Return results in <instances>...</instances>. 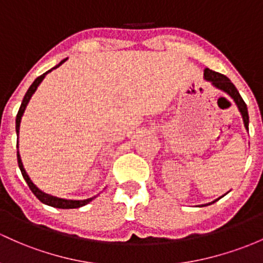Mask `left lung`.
Returning a JSON list of instances; mask_svg holds the SVG:
<instances>
[{"instance_id": "8db88e82", "label": "left lung", "mask_w": 263, "mask_h": 263, "mask_svg": "<svg viewBox=\"0 0 263 263\" xmlns=\"http://www.w3.org/2000/svg\"><path fill=\"white\" fill-rule=\"evenodd\" d=\"M204 79H205V80L211 81V83L213 84V85L216 86V87H218L219 90H223V91H224V92H227V94L233 99L234 103H236L237 106H238L239 111H241L242 118H243V123H245L246 129H248L247 105H246L243 99H242L241 95H239L238 90L236 89V86H234L233 84L231 83L230 79H228L227 76L219 74V72H216V71H213V70H210V69H205L204 70ZM219 198H221V197H219ZM218 199H216V200H218ZM216 200H213V202L208 203V204H212V203H214V202H216ZM208 204H205V205H208Z\"/></svg>"}]
</instances>
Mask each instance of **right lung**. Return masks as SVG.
<instances>
[{
  "label": "right lung",
  "mask_w": 263,
  "mask_h": 263,
  "mask_svg": "<svg viewBox=\"0 0 263 263\" xmlns=\"http://www.w3.org/2000/svg\"><path fill=\"white\" fill-rule=\"evenodd\" d=\"M67 59H65V60L61 61L60 64L56 65L55 67H52V69H56V67L60 66L61 64H64L65 61H66ZM51 69V70H52ZM51 70H49V71H46L45 74H42L39 76L37 79H36L35 81L32 83V85L29 87V90H27V92L25 94L24 97V100H22L21 103V106H20L18 109V112H17V117H16V133H17L18 135V130H20V123H21V118H22V114H24L25 109H26L27 104H29L31 97L33 95V92L36 91V89H37V86L40 85V83L42 80H44V78L46 76V74H49ZM18 143V142H17ZM17 148H18V144H17ZM17 163H18V166H20V171H21L22 173V177H24V179L26 180L27 185H29V188L31 189V192H32L33 194H35L36 197H37L39 199L41 200L42 203H45V204L47 205H51V207H55V208H63V210H70V208H79V207H83V205L87 204L89 202H91L92 199L95 198V197H92V198H89V199H84V200H71V199H63V198H56V197H52V196H49V194L44 193V192H41L40 189L36 187L35 184H33L32 182H31V179L29 178V176L26 174V172H25V168L24 165H22V162H21V157H20L18 152H17Z\"/></svg>",
  "instance_id": "obj_1"
}]
</instances>
